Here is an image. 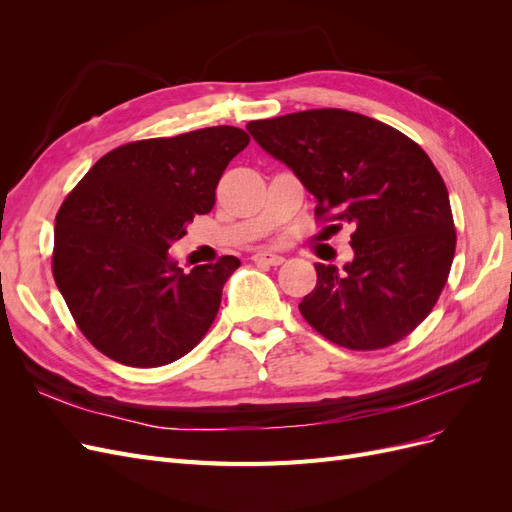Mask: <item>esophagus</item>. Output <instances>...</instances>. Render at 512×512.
I'll return each mask as SVG.
<instances>
[{
	"mask_svg": "<svg viewBox=\"0 0 512 512\" xmlns=\"http://www.w3.org/2000/svg\"><path fill=\"white\" fill-rule=\"evenodd\" d=\"M254 262H258V265L280 267L282 262H284V256H280V254H273V252H258V254H254Z\"/></svg>",
	"mask_w": 512,
	"mask_h": 512,
	"instance_id": "34e87169",
	"label": "esophagus"
}]
</instances>
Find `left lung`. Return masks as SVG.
Returning <instances> with one entry per match:
<instances>
[{"label":"left lung","mask_w":512,"mask_h":512,"mask_svg":"<svg viewBox=\"0 0 512 512\" xmlns=\"http://www.w3.org/2000/svg\"><path fill=\"white\" fill-rule=\"evenodd\" d=\"M247 132L316 198L318 218L354 226L350 262L314 265L303 318L350 350L386 348L412 333L440 297L457 241L446 185L427 153L344 108L250 121Z\"/></svg>","instance_id":"8db88e82"}]
</instances>
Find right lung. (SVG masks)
<instances>
[{"instance_id":"add662e5","label":"right lung","mask_w":512,"mask_h":512,"mask_svg":"<svg viewBox=\"0 0 512 512\" xmlns=\"http://www.w3.org/2000/svg\"><path fill=\"white\" fill-rule=\"evenodd\" d=\"M250 143L232 126L108 151L55 218L53 277L83 335L108 359L160 367L188 354L241 262L179 267L170 247L215 205L228 162Z\"/></svg>"}]
</instances>
